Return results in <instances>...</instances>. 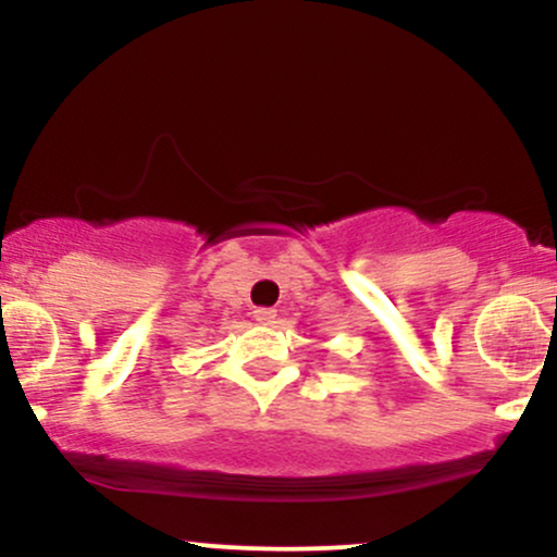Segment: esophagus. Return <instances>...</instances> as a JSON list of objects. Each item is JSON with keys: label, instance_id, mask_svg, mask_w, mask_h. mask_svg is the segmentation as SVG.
Listing matches in <instances>:
<instances>
[{"label": "esophagus", "instance_id": "obj_1", "mask_svg": "<svg viewBox=\"0 0 557 557\" xmlns=\"http://www.w3.org/2000/svg\"><path fill=\"white\" fill-rule=\"evenodd\" d=\"M274 317H277V311L270 309V306H259V309L253 311V319H257L259 324H272Z\"/></svg>", "mask_w": 557, "mask_h": 557}]
</instances>
